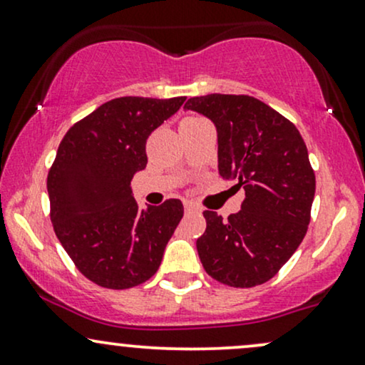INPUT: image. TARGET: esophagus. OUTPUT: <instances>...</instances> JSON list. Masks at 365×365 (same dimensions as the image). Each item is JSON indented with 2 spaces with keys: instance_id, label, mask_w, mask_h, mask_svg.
I'll return each instance as SVG.
<instances>
[{
  "instance_id": "1",
  "label": "esophagus",
  "mask_w": 365,
  "mask_h": 365,
  "mask_svg": "<svg viewBox=\"0 0 365 365\" xmlns=\"http://www.w3.org/2000/svg\"><path fill=\"white\" fill-rule=\"evenodd\" d=\"M199 207L194 204V202H185V212H199Z\"/></svg>"
}]
</instances>
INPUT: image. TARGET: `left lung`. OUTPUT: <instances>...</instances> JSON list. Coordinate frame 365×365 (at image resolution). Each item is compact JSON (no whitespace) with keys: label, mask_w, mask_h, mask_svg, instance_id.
Returning a JSON list of instances; mask_svg holds the SVG:
<instances>
[{"label":"left lung","mask_w":365,"mask_h":365,"mask_svg":"<svg viewBox=\"0 0 365 365\" xmlns=\"http://www.w3.org/2000/svg\"><path fill=\"white\" fill-rule=\"evenodd\" d=\"M183 108L214 122L219 175L245 190L241 210L226 221L204 210L202 265L231 287L267 282L308 231L316 178L304 139L291 120L248 95L194 96Z\"/></svg>","instance_id":"obj_1"}]
</instances>
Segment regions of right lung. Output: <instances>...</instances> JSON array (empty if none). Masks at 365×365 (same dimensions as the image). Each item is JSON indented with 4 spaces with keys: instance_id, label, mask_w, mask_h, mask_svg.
I'll return each instance as SVG.
<instances>
[{
    "instance_id": "right-lung-1",
    "label": "right lung",
    "mask_w": 365,
    "mask_h": 365,
    "mask_svg": "<svg viewBox=\"0 0 365 365\" xmlns=\"http://www.w3.org/2000/svg\"><path fill=\"white\" fill-rule=\"evenodd\" d=\"M185 96H122L100 105L61 140L47 175L51 221L76 269L107 289H130L156 274L183 217L178 199L139 209L130 180L146 168L149 134Z\"/></svg>"
}]
</instances>
